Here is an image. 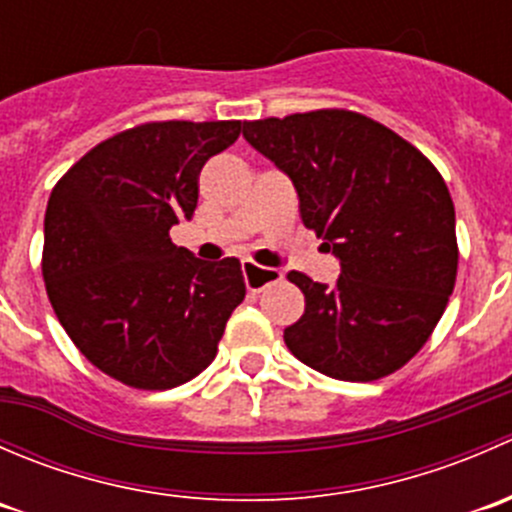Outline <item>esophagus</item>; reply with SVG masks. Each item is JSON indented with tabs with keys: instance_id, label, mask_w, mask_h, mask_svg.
<instances>
[{
	"instance_id": "34e87169",
	"label": "esophagus",
	"mask_w": 512,
	"mask_h": 512,
	"mask_svg": "<svg viewBox=\"0 0 512 512\" xmlns=\"http://www.w3.org/2000/svg\"><path fill=\"white\" fill-rule=\"evenodd\" d=\"M242 277H245V285L250 292H262L267 285L282 280V272L270 270V267H260L252 260H245L242 262Z\"/></svg>"
}]
</instances>
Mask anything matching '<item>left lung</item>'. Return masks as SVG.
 <instances>
[{
  "label": "left lung",
  "instance_id": "8db88e82",
  "mask_svg": "<svg viewBox=\"0 0 512 512\" xmlns=\"http://www.w3.org/2000/svg\"><path fill=\"white\" fill-rule=\"evenodd\" d=\"M242 136L289 175L304 227L342 262L334 287L287 275L304 292L287 349L332 379L394 374L456 285V210L441 173L399 133L344 108L245 121Z\"/></svg>",
  "mask_w": 512,
  "mask_h": 512
}]
</instances>
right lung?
<instances>
[{"label":"right lung","mask_w":512,"mask_h":512,"mask_svg":"<svg viewBox=\"0 0 512 512\" xmlns=\"http://www.w3.org/2000/svg\"><path fill=\"white\" fill-rule=\"evenodd\" d=\"M240 128L143 123L91 148L51 190L46 294L79 352L121 384L163 391L198 376L245 299L240 260L205 262L170 240L193 218L203 165Z\"/></svg>","instance_id":"right-lung-1"}]
</instances>
